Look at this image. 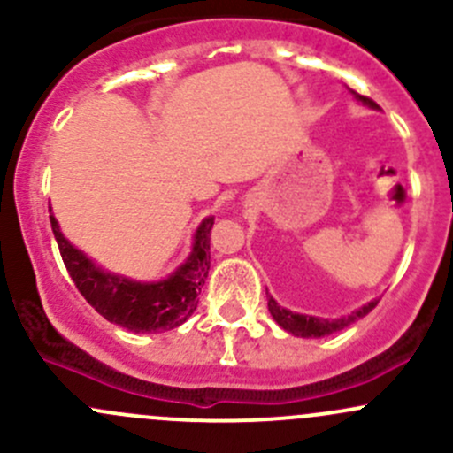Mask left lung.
<instances>
[{
  "instance_id": "1",
  "label": "left lung",
  "mask_w": 453,
  "mask_h": 453,
  "mask_svg": "<svg viewBox=\"0 0 453 453\" xmlns=\"http://www.w3.org/2000/svg\"><path fill=\"white\" fill-rule=\"evenodd\" d=\"M355 94V91H353ZM355 98L359 100V103L368 104V107H377V103L374 100H370L368 96H359L355 94ZM379 300H372V303L364 304L362 309H357L353 315H349V318H340V319H324V318H313V315H300V313H291L287 311V309H282L280 304L276 303V300L269 296L267 300V309L269 313H272V318L276 319L278 324H280L285 331H289L291 335H298V337H324V335H331V333H337L342 331L344 326H349L350 322H355V319L364 318V315H368L372 311L374 307H377Z\"/></svg>"
}]
</instances>
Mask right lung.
Wrapping results in <instances>:
<instances>
[{
    "label": "right lung",
    "mask_w": 453,
    "mask_h": 453,
    "mask_svg": "<svg viewBox=\"0 0 453 453\" xmlns=\"http://www.w3.org/2000/svg\"><path fill=\"white\" fill-rule=\"evenodd\" d=\"M50 223L76 289L109 322L134 333H162L184 324L197 309V296L210 269V230L214 217L203 219L197 227L193 252L186 263L159 282H135L103 272L61 234L54 214H50Z\"/></svg>",
    "instance_id": "1"
}]
</instances>
